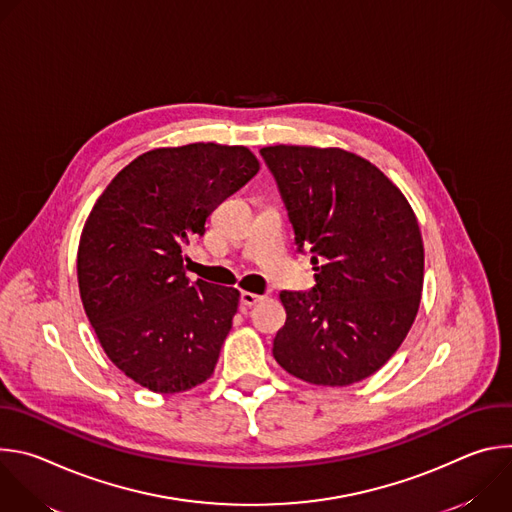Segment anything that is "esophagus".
<instances>
[{"label":"esophagus","instance_id":"obj_1","mask_svg":"<svg viewBox=\"0 0 512 512\" xmlns=\"http://www.w3.org/2000/svg\"><path fill=\"white\" fill-rule=\"evenodd\" d=\"M261 300H265V298L259 296V294H251V291H243V294H241V304L243 306H255Z\"/></svg>","mask_w":512,"mask_h":512}]
</instances>
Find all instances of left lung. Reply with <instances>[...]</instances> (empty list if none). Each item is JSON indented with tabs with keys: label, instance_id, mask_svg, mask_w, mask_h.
Instances as JSON below:
<instances>
[{
	"label": "left lung",
	"instance_id": "1",
	"mask_svg": "<svg viewBox=\"0 0 512 512\" xmlns=\"http://www.w3.org/2000/svg\"><path fill=\"white\" fill-rule=\"evenodd\" d=\"M316 285L281 291L279 367L318 387H346L397 352L419 310L423 241L403 192L369 160L340 148L261 150Z\"/></svg>",
	"mask_w": 512,
	"mask_h": 512
}]
</instances>
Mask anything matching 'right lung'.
Listing matches in <instances>:
<instances>
[{
    "instance_id": "obj_1",
    "label": "right lung",
    "mask_w": 512,
    "mask_h": 512,
    "mask_svg": "<svg viewBox=\"0 0 512 512\" xmlns=\"http://www.w3.org/2000/svg\"><path fill=\"white\" fill-rule=\"evenodd\" d=\"M259 172L245 145L188 143L127 164L81 233L77 275L95 334L115 367L154 393H184L214 373L239 289L186 277V245Z\"/></svg>"
}]
</instances>
